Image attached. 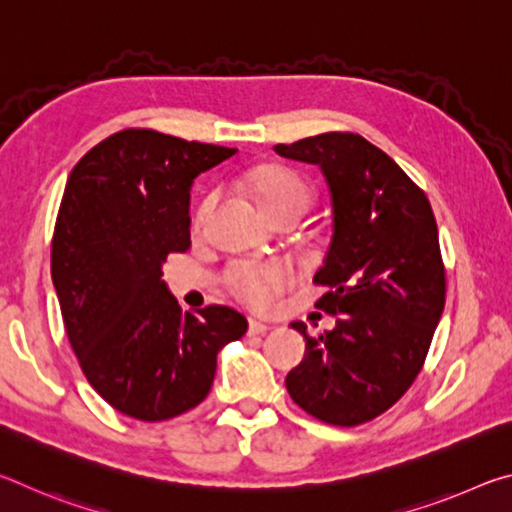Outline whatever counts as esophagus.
<instances>
[{
	"mask_svg": "<svg viewBox=\"0 0 512 512\" xmlns=\"http://www.w3.org/2000/svg\"><path fill=\"white\" fill-rule=\"evenodd\" d=\"M268 325H264V323H259V320H250L248 323V334L250 336H257V334H266L268 332Z\"/></svg>",
	"mask_w": 512,
	"mask_h": 512,
	"instance_id": "esophagus-1",
	"label": "esophagus"
}]
</instances>
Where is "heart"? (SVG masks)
Wrapping results in <instances>:
<instances>
[{
    "label": "heart",
    "instance_id": "b5f03b06",
    "mask_svg": "<svg viewBox=\"0 0 512 512\" xmlns=\"http://www.w3.org/2000/svg\"><path fill=\"white\" fill-rule=\"evenodd\" d=\"M253 194L262 210L277 219L282 214H302L309 207L311 189L298 173L284 167H264L253 176ZM205 203L201 216L207 212ZM293 282V266L287 259L239 262L228 271V287L253 309H271L280 293Z\"/></svg>",
    "mask_w": 512,
    "mask_h": 512
}]
</instances>
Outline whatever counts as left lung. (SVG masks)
<instances>
[{"mask_svg":"<svg viewBox=\"0 0 512 512\" xmlns=\"http://www.w3.org/2000/svg\"><path fill=\"white\" fill-rule=\"evenodd\" d=\"M282 158L318 164L332 196V239L314 275L318 309L336 327L305 339L287 375L300 409L336 427L368 422L400 400L427 357L445 309L438 228L422 189L375 144L323 133L277 144Z\"/></svg>","mask_w":512,"mask_h":512,"instance_id":"8db88e82","label":"left lung"}]
</instances>
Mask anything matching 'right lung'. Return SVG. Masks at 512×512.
I'll return each instance as SVG.
<instances>
[{
	"label": "right lung",
	"instance_id": "obj_1",
	"mask_svg": "<svg viewBox=\"0 0 512 512\" xmlns=\"http://www.w3.org/2000/svg\"><path fill=\"white\" fill-rule=\"evenodd\" d=\"M237 149L128 128L72 169L51 241V280L72 350L103 400L160 422L201 404L216 354L248 320L210 305L183 314L162 280L189 248V198L201 173Z\"/></svg>",
	"mask_w": 512,
	"mask_h": 512
}]
</instances>
